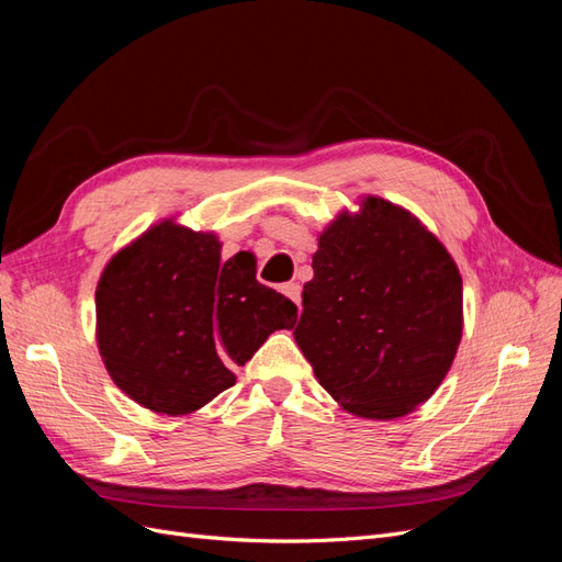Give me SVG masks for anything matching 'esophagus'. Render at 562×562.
<instances>
[{
	"label": "esophagus",
	"mask_w": 562,
	"mask_h": 562,
	"mask_svg": "<svg viewBox=\"0 0 562 562\" xmlns=\"http://www.w3.org/2000/svg\"><path fill=\"white\" fill-rule=\"evenodd\" d=\"M283 295H288V297H291L295 304H297V307H300V283H285L283 285Z\"/></svg>",
	"instance_id": "obj_1"
}]
</instances>
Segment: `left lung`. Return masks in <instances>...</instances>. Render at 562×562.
<instances>
[{
  "label": "left lung",
  "instance_id": "8db88e82",
  "mask_svg": "<svg viewBox=\"0 0 562 562\" xmlns=\"http://www.w3.org/2000/svg\"><path fill=\"white\" fill-rule=\"evenodd\" d=\"M295 342L347 413L394 419L443 382L462 339V277L396 203L366 196L318 234Z\"/></svg>",
  "mask_w": 562,
  "mask_h": 562
}]
</instances>
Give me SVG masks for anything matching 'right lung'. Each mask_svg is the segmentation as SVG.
Instances as JSON below:
<instances>
[{
    "mask_svg": "<svg viewBox=\"0 0 562 562\" xmlns=\"http://www.w3.org/2000/svg\"><path fill=\"white\" fill-rule=\"evenodd\" d=\"M213 232L176 217L151 225L105 265L95 288L98 351L114 384L159 415H190L234 386L297 307L255 279V258H220Z\"/></svg>",
    "mask_w": 562,
    "mask_h": 562,
    "instance_id": "1",
    "label": "right lung"
}]
</instances>
